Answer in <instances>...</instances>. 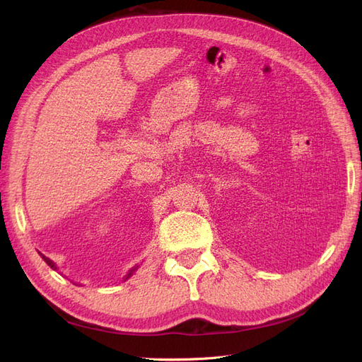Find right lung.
I'll return each mask as SVG.
<instances>
[{
	"label": "right lung",
	"mask_w": 362,
	"mask_h": 362,
	"mask_svg": "<svg viewBox=\"0 0 362 362\" xmlns=\"http://www.w3.org/2000/svg\"><path fill=\"white\" fill-rule=\"evenodd\" d=\"M39 255H40V257L43 258V261H45V262H47V264H48V266H49L51 269H54V270H56V269H57V267H56V264H54V261H51V259H49L48 257H45V255H43V254H40V252H39ZM137 267H139V266H134L133 269H131V270L128 272V275L125 276V281H127V279H128V278H129L131 275H133V273H134V272L137 270Z\"/></svg>",
	"instance_id": "right-lung-1"
}]
</instances>
